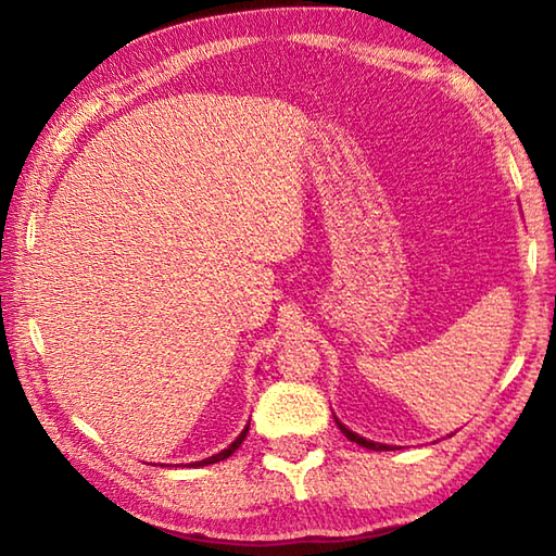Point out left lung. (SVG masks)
I'll return each instance as SVG.
<instances>
[{"label": "left lung", "mask_w": 556, "mask_h": 556, "mask_svg": "<svg viewBox=\"0 0 556 556\" xmlns=\"http://www.w3.org/2000/svg\"><path fill=\"white\" fill-rule=\"evenodd\" d=\"M338 421V419H336ZM338 427H341V431L343 434L351 439V441H355V444H361V446H365V448H372V451H390V446L388 444H375V441H368V439H363V437H357L355 431H351L348 427H343L341 421H338Z\"/></svg>", "instance_id": "obj_1"}]
</instances>
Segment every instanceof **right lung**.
Instances as JSON below:
<instances>
[{
	"mask_svg": "<svg viewBox=\"0 0 556 556\" xmlns=\"http://www.w3.org/2000/svg\"><path fill=\"white\" fill-rule=\"evenodd\" d=\"M248 429H250V425L244 427V429H242V434H240L238 439H235L228 448H223L220 454H215V456H211V458H203V460H195V464H188V466H208V464H218V460H225L228 456H232L235 451L240 448V444L244 441V437H248Z\"/></svg>",
	"mask_w": 556,
	"mask_h": 556,
	"instance_id": "obj_1",
	"label": "right lung"
}]
</instances>
